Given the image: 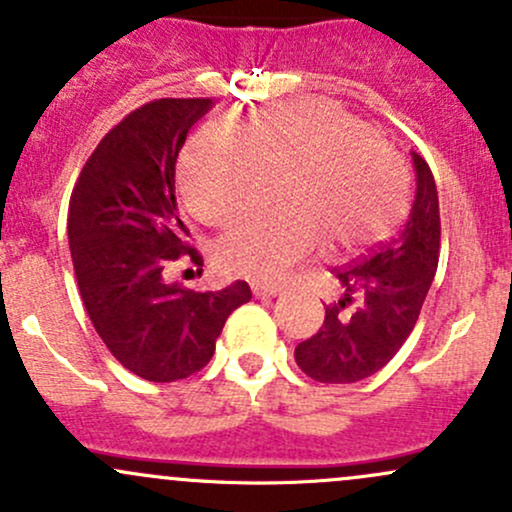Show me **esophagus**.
Here are the masks:
<instances>
[{
  "label": "esophagus",
  "mask_w": 512,
  "mask_h": 512,
  "mask_svg": "<svg viewBox=\"0 0 512 512\" xmlns=\"http://www.w3.org/2000/svg\"><path fill=\"white\" fill-rule=\"evenodd\" d=\"M279 292H282V287H277V284H262V282H255V284H252V294H255L257 299L277 297Z\"/></svg>",
  "instance_id": "obj_1"
}]
</instances>
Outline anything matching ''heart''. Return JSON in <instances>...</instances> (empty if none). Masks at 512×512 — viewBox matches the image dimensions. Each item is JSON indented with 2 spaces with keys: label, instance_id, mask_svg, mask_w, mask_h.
Instances as JSON below:
<instances>
[{
  "label": "heart",
  "instance_id": "1",
  "mask_svg": "<svg viewBox=\"0 0 512 512\" xmlns=\"http://www.w3.org/2000/svg\"><path fill=\"white\" fill-rule=\"evenodd\" d=\"M289 213L255 215L218 242L225 272L277 279L321 240L355 255L395 233L407 211V171L373 127L328 100L262 112L242 129L208 122L181 161L188 211L206 225L235 223L287 181Z\"/></svg>",
  "mask_w": 512,
  "mask_h": 512
}]
</instances>
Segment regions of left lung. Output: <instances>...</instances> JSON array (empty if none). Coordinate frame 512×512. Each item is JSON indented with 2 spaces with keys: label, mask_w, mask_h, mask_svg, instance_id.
<instances>
[{
  "label": "left lung",
  "mask_w": 512,
  "mask_h": 512,
  "mask_svg": "<svg viewBox=\"0 0 512 512\" xmlns=\"http://www.w3.org/2000/svg\"><path fill=\"white\" fill-rule=\"evenodd\" d=\"M417 193L405 230L351 267H338L341 299L324 326L294 348L297 365L319 383L370 378L402 348L419 319L439 265V196L429 164L412 152Z\"/></svg>",
  "instance_id": "obj_1"
}]
</instances>
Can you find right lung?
Wrapping results in <instances>:
<instances>
[{
    "mask_svg": "<svg viewBox=\"0 0 512 512\" xmlns=\"http://www.w3.org/2000/svg\"><path fill=\"white\" fill-rule=\"evenodd\" d=\"M211 98H161L129 112L85 161L68 208V242L85 311L110 353L149 383H174L213 358L247 282L193 292L166 282L171 262L203 257L174 196L176 159Z\"/></svg>",
    "mask_w": 512,
    "mask_h": 512,
    "instance_id": "add662e5",
    "label": "right lung"
}]
</instances>
